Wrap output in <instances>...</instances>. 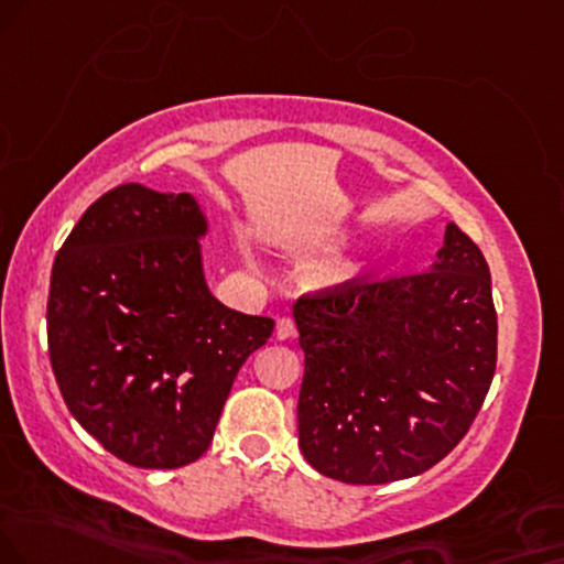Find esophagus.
Returning <instances> with one entry per match:
<instances>
[{"mask_svg": "<svg viewBox=\"0 0 564 564\" xmlns=\"http://www.w3.org/2000/svg\"><path fill=\"white\" fill-rule=\"evenodd\" d=\"M295 335V322L290 316H282L276 322V339H290Z\"/></svg>", "mask_w": 564, "mask_h": 564, "instance_id": "esophagus-1", "label": "esophagus"}]
</instances>
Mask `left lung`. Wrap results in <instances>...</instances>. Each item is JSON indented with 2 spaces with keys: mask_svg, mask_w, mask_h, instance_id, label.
<instances>
[{
  "mask_svg": "<svg viewBox=\"0 0 564 564\" xmlns=\"http://www.w3.org/2000/svg\"><path fill=\"white\" fill-rule=\"evenodd\" d=\"M297 444L343 484L419 476L468 434L497 368L484 253L457 225L426 271L303 295Z\"/></svg>",
  "mask_w": 564,
  "mask_h": 564,
  "instance_id": "1",
  "label": "left lung"
}]
</instances>
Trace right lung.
<instances>
[{
    "label": "right lung",
    "instance_id": "add662e5",
    "mask_svg": "<svg viewBox=\"0 0 564 564\" xmlns=\"http://www.w3.org/2000/svg\"><path fill=\"white\" fill-rule=\"evenodd\" d=\"M204 235L191 193L128 183L86 208L54 259V379L75 421L135 468L198 460L240 366L274 332L208 293Z\"/></svg>",
    "mask_w": 564,
    "mask_h": 564
}]
</instances>
